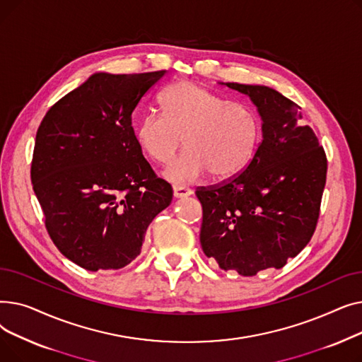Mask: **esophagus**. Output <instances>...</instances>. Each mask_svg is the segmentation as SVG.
Returning <instances> with one entry per match:
<instances>
[{
  "label": "esophagus",
  "mask_w": 362,
  "mask_h": 362,
  "mask_svg": "<svg viewBox=\"0 0 362 362\" xmlns=\"http://www.w3.org/2000/svg\"><path fill=\"white\" fill-rule=\"evenodd\" d=\"M173 192H175L176 198H186V197H191L192 195L191 189H187L185 186H175L173 187Z\"/></svg>",
  "instance_id": "obj_1"
}]
</instances>
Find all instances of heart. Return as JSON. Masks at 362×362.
Wrapping results in <instances>:
<instances>
[{
  "label": "heart",
  "instance_id": "1",
  "mask_svg": "<svg viewBox=\"0 0 362 362\" xmlns=\"http://www.w3.org/2000/svg\"><path fill=\"white\" fill-rule=\"evenodd\" d=\"M163 112H146L135 127L141 149L160 164H170L164 177L175 185L192 183L206 173L230 179L251 163L261 141L258 114L248 105L229 104L218 93L194 82L170 85L160 97Z\"/></svg>",
  "mask_w": 362,
  "mask_h": 362
}]
</instances>
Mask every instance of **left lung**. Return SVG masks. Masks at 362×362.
Masks as SVG:
<instances>
[{"label": "left lung", "instance_id": "1", "mask_svg": "<svg viewBox=\"0 0 362 362\" xmlns=\"http://www.w3.org/2000/svg\"><path fill=\"white\" fill-rule=\"evenodd\" d=\"M257 107L262 141L242 173L195 192L201 246L224 272L254 276L281 269L310 242L320 214L327 160L299 105L273 88L221 83Z\"/></svg>", "mask_w": 362, "mask_h": 362}]
</instances>
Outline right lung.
Wrapping results in <instances>:
<instances>
[{"label":"right lung","mask_w":362,"mask_h":362,"mask_svg":"<svg viewBox=\"0 0 362 362\" xmlns=\"http://www.w3.org/2000/svg\"><path fill=\"white\" fill-rule=\"evenodd\" d=\"M165 73H93L36 132L30 177L47 230L85 270H119L135 259L149 223L173 198L132 127L133 110Z\"/></svg>","instance_id":"obj_1"}]
</instances>
